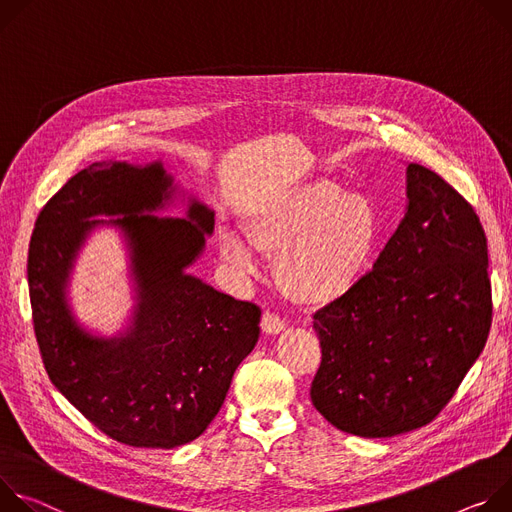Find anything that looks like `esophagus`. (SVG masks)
<instances>
[{"mask_svg":"<svg viewBox=\"0 0 512 512\" xmlns=\"http://www.w3.org/2000/svg\"><path fill=\"white\" fill-rule=\"evenodd\" d=\"M285 327H287V323H285V319H282L280 315H276V313H272V311H266V313L262 315V329H264L266 333L276 335V333H280Z\"/></svg>","mask_w":512,"mask_h":512,"instance_id":"obj_1","label":"esophagus"}]
</instances>
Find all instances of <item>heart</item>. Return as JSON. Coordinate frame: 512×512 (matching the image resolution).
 Listing matches in <instances>:
<instances>
[{"label": "heart", "mask_w": 512, "mask_h": 512, "mask_svg": "<svg viewBox=\"0 0 512 512\" xmlns=\"http://www.w3.org/2000/svg\"><path fill=\"white\" fill-rule=\"evenodd\" d=\"M246 232L262 256L276 258L280 289L297 303L321 307L348 295L370 270L382 215L368 195L319 179L264 199ZM219 252L236 272L258 274L250 246L236 234H221Z\"/></svg>", "instance_id": "obj_1"}]
</instances>
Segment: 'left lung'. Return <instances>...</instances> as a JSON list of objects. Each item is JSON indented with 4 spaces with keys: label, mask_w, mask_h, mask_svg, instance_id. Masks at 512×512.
I'll return each mask as SVG.
<instances>
[{
    "label": "left lung",
    "mask_w": 512,
    "mask_h": 512,
    "mask_svg": "<svg viewBox=\"0 0 512 512\" xmlns=\"http://www.w3.org/2000/svg\"><path fill=\"white\" fill-rule=\"evenodd\" d=\"M492 323L488 246L474 207L407 166V211L374 268L313 315L315 409L337 429L392 437L431 423L478 360Z\"/></svg>",
    "instance_id": "obj_1"
}]
</instances>
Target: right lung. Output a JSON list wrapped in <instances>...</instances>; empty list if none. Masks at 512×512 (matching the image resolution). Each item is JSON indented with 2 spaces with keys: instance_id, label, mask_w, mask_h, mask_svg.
<instances>
[{
  "instance_id": "right-lung-1",
  "label": "right lung",
  "mask_w": 512,
  "mask_h": 512,
  "mask_svg": "<svg viewBox=\"0 0 512 512\" xmlns=\"http://www.w3.org/2000/svg\"><path fill=\"white\" fill-rule=\"evenodd\" d=\"M175 193L160 160L93 162L42 207L28 250L32 321L50 382L99 431L134 447L197 439L260 335V307L185 272L215 219L195 197L187 217L152 215ZM99 214L117 219H92ZM99 224L123 232L137 285L131 325L118 338L83 330L66 299L76 254Z\"/></svg>"
}]
</instances>
